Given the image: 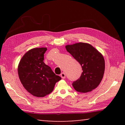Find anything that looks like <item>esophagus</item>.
Masks as SVG:
<instances>
[{
	"label": "esophagus",
	"mask_w": 125,
	"mask_h": 125,
	"mask_svg": "<svg viewBox=\"0 0 125 125\" xmlns=\"http://www.w3.org/2000/svg\"><path fill=\"white\" fill-rule=\"evenodd\" d=\"M61 78H62V79H64V78H65V74L64 73H62L61 74Z\"/></svg>",
	"instance_id": "obj_1"
}]
</instances>
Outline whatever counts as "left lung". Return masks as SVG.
<instances>
[{
    "label": "left lung",
    "instance_id": "8db88e82",
    "mask_svg": "<svg viewBox=\"0 0 125 125\" xmlns=\"http://www.w3.org/2000/svg\"><path fill=\"white\" fill-rule=\"evenodd\" d=\"M68 52L81 65L83 72L72 85L77 92H90L97 88L105 71V60L100 52L87 43L79 42L65 46Z\"/></svg>",
    "mask_w": 125,
    "mask_h": 125
}]
</instances>
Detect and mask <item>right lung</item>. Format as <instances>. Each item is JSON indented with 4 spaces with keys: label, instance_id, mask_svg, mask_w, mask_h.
<instances>
[{
    "label": "right lung",
    "instance_id": "obj_1",
    "mask_svg": "<svg viewBox=\"0 0 125 125\" xmlns=\"http://www.w3.org/2000/svg\"><path fill=\"white\" fill-rule=\"evenodd\" d=\"M46 47L28 51L21 59L18 72L20 82L27 92L36 97H44L53 90L61 78L43 62Z\"/></svg>",
    "mask_w": 125,
    "mask_h": 125
}]
</instances>
